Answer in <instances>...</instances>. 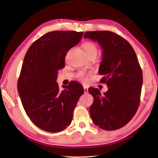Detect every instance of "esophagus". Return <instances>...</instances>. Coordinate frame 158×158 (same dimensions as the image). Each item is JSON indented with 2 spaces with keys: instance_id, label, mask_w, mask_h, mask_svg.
<instances>
[{
  "instance_id": "obj_1",
  "label": "esophagus",
  "mask_w": 158,
  "mask_h": 158,
  "mask_svg": "<svg viewBox=\"0 0 158 158\" xmlns=\"http://www.w3.org/2000/svg\"><path fill=\"white\" fill-rule=\"evenodd\" d=\"M84 91H85V93H87L89 92V89L87 86H84Z\"/></svg>"
}]
</instances>
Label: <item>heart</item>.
I'll list each match as a JSON object with an SVG mask.
<instances>
[{
	"label": "heart",
	"instance_id": "heart-1",
	"mask_svg": "<svg viewBox=\"0 0 158 158\" xmlns=\"http://www.w3.org/2000/svg\"><path fill=\"white\" fill-rule=\"evenodd\" d=\"M84 50L85 52H97V47L95 46L94 44L91 42H86L84 44ZM79 78L83 82H86L88 80V76L85 72H80L79 73Z\"/></svg>",
	"mask_w": 158,
	"mask_h": 158
}]
</instances>
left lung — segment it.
Segmentation results:
<instances>
[{
  "instance_id": "1",
  "label": "left lung",
  "mask_w": 158,
  "mask_h": 158,
  "mask_svg": "<svg viewBox=\"0 0 158 158\" xmlns=\"http://www.w3.org/2000/svg\"><path fill=\"white\" fill-rule=\"evenodd\" d=\"M84 38L102 48L99 73L108 86L104 95L98 89H89L93 97L91 119L103 130H117L133 118L140 104L143 73L136 54L127 40L111 31L86 32Z\"/></svg>"
}]
</instances>
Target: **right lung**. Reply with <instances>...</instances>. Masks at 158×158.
I'll return each mask as SVG.
<instances>
[{
    "mask_svg": "<svg viewBox=\"0 0 158 158\" xmlns=\"http://www.w3.org/2000/svg\"><path fill=\"white\" fill-rule=\"evenodd\" d=\"M82 32L56 31L39 38L28 48L22 63L18 91L26 113L38 127L59 132L72 123L73 112L84 93L72 82L59 89L58 71L65 67L67 52L81 40Z\"/></svg>",
    "mask_w": 158,
    "mask_h": 158,
    "instance_id": "obj_1",
    "label": "right lung"
}]
</instances>
